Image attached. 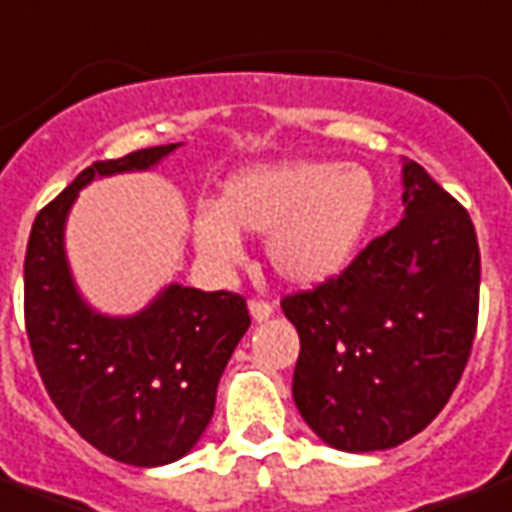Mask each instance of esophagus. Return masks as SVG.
Listing matches in <instances>:
<instances>
[{
	"instance_id": "esophagus-1",
	"label": "esophagus",
	"mask_w": 512,
	"mask_h": 512,
	"mask_svg": "<svg viewBox=\"0 0 512 512\" xmlns=\"http://www.w3.org/2000/svg\"><path fill=\"white\" fill-rule=\"evenodd\" d=\"M249 314H252V319H255V322H265V319L273 317V306L268 303V300L252 298L249 300Z\"/></svg>"
}]
</instances>
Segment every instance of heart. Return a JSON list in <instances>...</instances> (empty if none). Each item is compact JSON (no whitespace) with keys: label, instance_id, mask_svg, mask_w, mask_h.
<instances>
[{"label":"heart","instance_id":"1","mask_svg":"<svg viewBox=\"0 0 512 512\" xmlns=\"http://www.w3.org/2000/svg\"><path fill=\"white\" fill-rule=\"evenodd\" d=\"M376 209L365 169L327 161L271 163L230 174L214 209L195 217L204 255L239 260V233L268 236L265 257L284 282L319 284L351 263Z\"/></svg>","mask_w":512,"mask_h":512}]
</instances>
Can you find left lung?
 Listing matches in <instances>:
<instances>
[{"instance_id": "obj_1", "label": "left lung", "mask_w": 512, "mask_h": 512, "mask_svg": "<svg viewBox=\"0 0 512 512\" xmlns=\"http://www.w3.org/2000/svg\"><path fill=\"white\" fill-rule=\"evenodd\" d=\"M403 220L338 276L282 300L300 335L292 397L327 446L419 435L459 384L478 327L481 252L454 195L403 163Z\"/></svg>"}]
</instances>
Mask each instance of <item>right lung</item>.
<instances>
[{"instance_id": "1", "label": "right lung", "mask_w": 512, "mask_h": 512, "mask_svg": "<svg viewBox=\"0 0 512 512\" xmlns=\"http://www.w3.org/2000/svg\"><path fill=\"white\" fill-rule=\"evenodd\" d=\"M177 147L80 171L37 214L23 263L26 335L50 400L93 448L134 467L177 462L204 435L222 370L249 327L247 300L169 284L134 317L99 314L74 287L64 228L88 182L147 171Z\"/></svg>"}]
</instances>
